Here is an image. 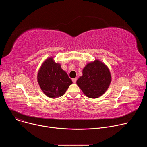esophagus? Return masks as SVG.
I'll return each mask as SVG.
<instances>
[{"label": "esophagus", "mask_w": 147, "mask_h": 147, "mask_svg": "<svg viewBox=\"0 0 147 147\" xmlns=\"http://www.w3.org/2000/svg\"><path fill=\"white\" fill-rule=\"evenodd\" d=\"M77 78H73L72 79V81H73V82H74V83H76V81H77Z\"/></svg>", "instance_id": "esophagus-1"}]
</instances>
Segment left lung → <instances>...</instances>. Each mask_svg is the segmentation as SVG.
Listing matches in <instances>:
<instances>
[{"instance_id":"left-lung-1","label":"left lung","mask_w":147,"mask_h":147,"mask_svg":"<svg viewBox=\"0 0 147 147\" xmlns=\"http://www.w3.org/2000/svg\"><path fill=\"white\" fill-rule=\"evenodd\" d=\"M112 81L111 74L107 65L96 59L88 63L82 70V76L76 83L87 97L96 98L107 91Z\"/></svg>"}]
</instances>
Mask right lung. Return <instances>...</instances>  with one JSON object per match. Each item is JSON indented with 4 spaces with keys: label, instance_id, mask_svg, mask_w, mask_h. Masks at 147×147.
Listing matches in <instances>:
<instances>
[{
    "label": "right lung",
    "instance_id": "add662e5",
    "mask_svg": "<svg viewBox=\"0 0 147 147\" xmlns=\"http://www.w3.org/2000/svg\"><path fill=\"white\" fill-rule=\"evenodd\" d=\"M37 80L42 91L51 98L63 95L73 83L60 63H55L52 57L47 59L41 65Z\"/></svg>",
    "mask_w": 147,
    "mask_h": 147
}]
</instances>
